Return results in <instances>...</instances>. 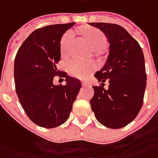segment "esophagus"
Returning a JSON list of instances; mask_svg holds the SVG:
<instances>
[{
    "label": "esophagus",
    "instance_id": "34e87169",
    "mask_svg": "<svg viewBox=\"0 0 158 158\" xmlns=\"http://www.w3.org/2000/svg\"><path fill=\"white\" fill-rule=\"evenodd\" d=\"M82 86H88V85H89L87 82H82Z\"/></svg>",
    "mask_w": 158,
    "mask_h": 158
}]
</instances>
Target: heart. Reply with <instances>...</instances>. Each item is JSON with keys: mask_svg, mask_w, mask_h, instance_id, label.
<instances>
[{"mask_svg": "<svg viewBox=\"0 0 158 158\" xmlns=\"http://www.w3.org/2000/svg\"><path fill=\"white\" fill-rule=\"evenodd\" d=\"M81 32L89 43L90 47L96 52L104 50L106 45V38L104 33L95 28H82ZM74 38L73 31H69L64 34L60 42V50L62 55L66 56L69 53V46ZM97 69L95 62H83L79 60L73 59L68 63L67 69L70 76L77 78H86L87 76Z\"/></svg>", "mask_w": 158, "mask_h": 158, "instance_id": "heart-1", "label": "heart"}]
</instances>
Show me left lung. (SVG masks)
Here are the masks:
<instances>
[{"instance_id": "left-lung-1", "label": "left lung", "mask_w": 158, "mask_h": 158, "mask_svg": "<svg viewBox=\"0 0 158 158\" xmlns=\"http://www.w3.org/2000/svg\"><path fill=\"white\" fill-rule=\"evenodd\" d=\"M106 36L109 52L105 66L94 76L101 82L92 86L90 99L95 117L106 127H124L136 118L143 104L147 75L143 52L139 43L116 23H89ZM108 81L107 90L103 82Z\"/></svg>"}]
</instances>
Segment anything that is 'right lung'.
Listing matches in <instances>:
<instances>
[{
    "label": "right lung",
    "mask_w": 158,
    "mask_h": 158,
    "mask_svg": "<svg viewBox=\"0 0 158 158\" xmlns=\"http://www.w3.org/2000/svg\"><path fill=\"white\" fill-rule=\"evenodd\" d=\"M75 23L40 28L29 35L15 58L16 95L29 118L36 125L57 127L69 118L82 83L58 70L60 40ZM66 77L65 85H54V76Z\"/></svg>",
    "instance_id": "add662e5"
}]
</instances>
